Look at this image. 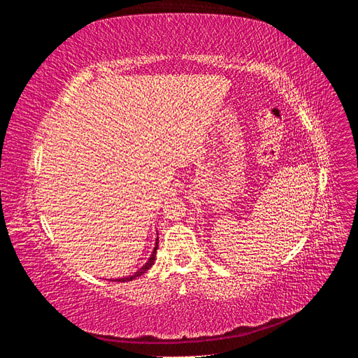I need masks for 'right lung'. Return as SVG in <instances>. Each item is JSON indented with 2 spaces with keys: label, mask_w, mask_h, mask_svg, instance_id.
Here are the masks:
<instances>
[{
  "label": "right lung",
  "mask_w": 358,
  "mask_h": 358,
  "mask_svg": "<svg viewBox=\"0 0 358 358\" xmlns=\"http://www.w3.org/2000/svg\"><path fill=\"white\" fill-rule=\"evenodd\" d=\"M157 249H158V239H157V243H155V248H154V251H152V255L149 257V259H148V263L140 268V270H137V272L134 273V275H131V276H127V278H121V279H115L116 282H128V280H133V279H136V278H138V276H142L143 273H146V270H149L150 267H152V264H154V262H155V255H157Z\"/></svg>",
  "instance_id": "add662e5"
}]
</instances>
